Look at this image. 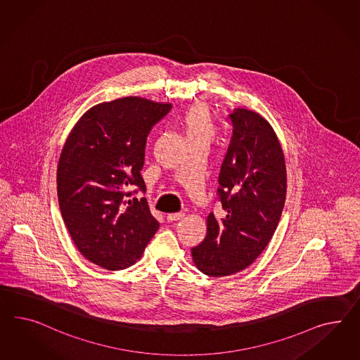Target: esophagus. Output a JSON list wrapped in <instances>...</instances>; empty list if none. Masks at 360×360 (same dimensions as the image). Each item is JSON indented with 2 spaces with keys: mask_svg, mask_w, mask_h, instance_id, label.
Here are the masks:
<instances>
[{
  "mask_svg": "<svg viewBox=\"0 0 360 360\" xmlns=\"http://www.w3.org/2000/svg\"><path fill=\"white\" fill-rule=\"evenodd\" d=\"M185 217V214L184 212H178V214H167L166 216V219L169 220V221H176V220H181V219H184Z\"/></svg>",
  "mask_w": 360,
  "mask_h": 360,
  "instance_id": "esophagus-1",
  "label": "esophagus"
}]
</instances>
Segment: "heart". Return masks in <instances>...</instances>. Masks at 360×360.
<instances>
[{"instance_id": "heart-1", "label": "heart", "mask_w": 360, "mask_h": 360, "mask_svg": "<svg viewBox=\"0 0 360 360\" xmlns=\"http://www.w3.org/2000/svg\"><path fill=\"white\" fill-rule=\"evenodd\" d=\"M182 127L187 141H203L208 146L219 131L210 107L205 103H196L186 111Z\"/></svg>"}]
</instances>
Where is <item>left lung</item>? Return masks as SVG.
I'll return each instance as SVG.
<instances>
[{
	"label": "left lung",
	"mask_w": 360,
	"mask_h": 360,
	"mask_svg": "<svg viewBox=\"0 0 360 360\" xmlns=\"http://www.w3.org/2000/svg\"><path fill=\"white\" fill-rule=\"evenodd\" d=\"M233 136L219 175L225 211L207 216V236L191 249L200 271L221 278L243 271L270 243L282 216L287 170L271 124L258 112L237 108L229 115Z\"/></svg>",
	"instance_id": "8db88e82"
}]
</instances>
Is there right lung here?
<instances>
[{
    "label": "right lung",
    "mask_w": 360,
    "mask_h": 360,
    "mask_svg": "<svg viewBox=\"0 0 360 360\" xmlns=\"http://www.w3.org/2000/svg\"><path fill=\"white\" fill-rule=\"evenodd\" d=\"M170 107L141 97L101 102L78 119L61 149V216L78 252L99 267L135 264L160 226L146 198L131 200L128 190H146V136Z\"/></svg>",
    "instance_id": "obj_1"
}]
</instances>
